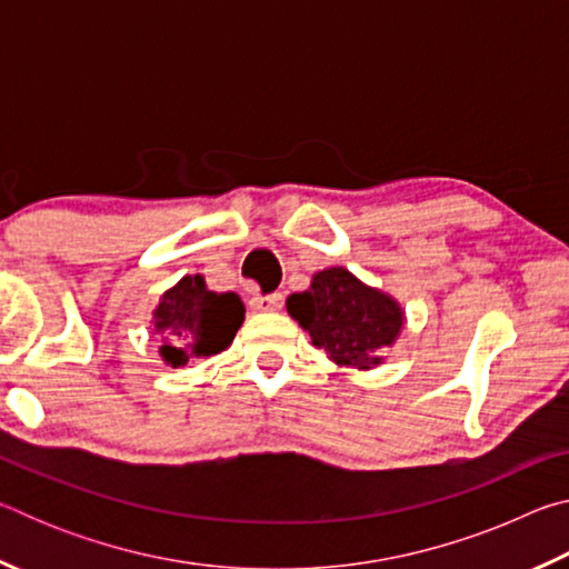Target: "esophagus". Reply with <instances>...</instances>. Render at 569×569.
<instances>
[{"label":"esophagus","mask_w":569,"mask_h":569,"mask_svg":"<svg viewBox=\"0 0 569 569\" xmlns=\"http://www.w3.org/2000/svg\"><path fill=\"white\" fill-rule=\"evenodd\" d=\"M250 306L256 308V311H278V308L283 306V296L281 293H256L250 296Z\"/></svg>","instance_id":"1"}]
</instances>
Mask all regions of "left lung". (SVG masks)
Wrapping results in <instances>:
<instances>
[{"mask_svg":"<svg viewBox=\"0 0 569 569\" xmlns=\"http://www.w3.org/2000/svg\"><path fill=\"white\" fill-rule=\"evenodd\" d=\"M288 313L336 363L371 369L381 363L403 326V311L391 296L361 283L346 268H326L313 276L311 288L288 296Z\"/></svg>","mask_w":569,"mask_h":569,"instance_id":"1","label":"left lung"}]
</instances>
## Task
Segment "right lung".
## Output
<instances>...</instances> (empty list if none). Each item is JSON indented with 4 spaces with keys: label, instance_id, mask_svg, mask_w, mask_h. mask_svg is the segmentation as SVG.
<instances>
[{
    "label": "right lung",
    "instance_id": "1",
    "mask_svg": "<svg viewBox=\"0 0 569 569\" xmlns=\"http://www.w3.org/2000/svg\"><path fill=\"white\" fill-rule=\"evenodd\" d=\"M160 356L172 369L228 349L246 316L240 296L208 291L203 276H186L156 308Z\"/></svg>",
    "mask_w": 569,
    "mask_h": 569
}]
</instances>
